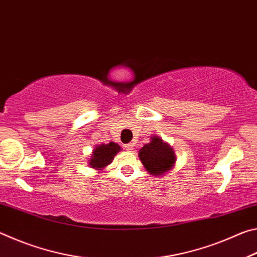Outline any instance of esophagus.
<instances>
[{
	"label": "esophagus",
	"mask_w": 257,
	"mask_h": 257,
	"mask_svg": "<svg viewBox=\"0 0 257 257\" xmlns=\"http://www.w3.org/2000/svg\"><path fill=\"white\" fill-rule=\"evenodd\" d=\"M124 147H125V150H127V151H132L134 149V144H133V143H130V144H127Z\"/></svg>",
	"instance_id": "esophagus-1"
}]
</instances>
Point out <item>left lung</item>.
<instances>
[{"mask_svg":"<svg viewBox=\"0 0 257 257\" xmlns=\"http://www.w3.org/2000/svg\"><path fill=\"white\" fill-rule=\"evenodd\" d=\"M138 156L146 171L155 177H162L169 173L175 168L177 161L172 146L156 135L152 136L150 143L139 150Z\"/></svg>","mask_w":257,"mask_h":257,"instance_id":"1","label":"left lung"}]
</instances>
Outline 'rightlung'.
I'll list each match as a JSON object with an SVG mask.
<instances>
[{"instance_id":"right-lung-1","label":"right lung","mask_w":257,"mask_h":257,"mask_svg":"<svg viewBox=\"0 0 257 257\" xmlns=\"http://www.w3.org/2000/svg\"><path fill=\"white\" fill-rule=\"evenodd\" d=\"M121 147L119 144L110 142L108 144H99L94 147L92 152V156L88 160V164L92 169L95 170L102 171L105 169L108 164L112 163V161L114 160V156L119 153Z\"/></svg>"}]
</instances>
